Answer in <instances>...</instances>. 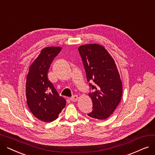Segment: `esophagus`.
I'll return each mask as SVG.
<instances>
[{"label": "esophagus", "mask_w": 155, "mask_h": 155, "mask_svg": "<svg viewBox=\"0 0 155 155\" xmlns=\"http://www.w3.org/2000/svg\"><path fill=\"white\" fill-rule=\"evenodd\" d=\"M71 101L72 102H76L78 100V96L77 95H73L70 99Z\"/></svg>", "instance_id": "1"}]
</instances>
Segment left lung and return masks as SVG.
Returning <instances> with one entry per match:
<instances>
[{
  "label": "left lung",
  "instance_id": "8db88e82",
  "mask_svg": "<svg viewBox=\"0 0 155 155\" xmlns=\"http://www.w3.org/2000/svg\"><path fill=\"white\" fill-rule=\"evenodd\" d=\"M87 79L92 92L88 94L92 101V111L88 116L105 119L114 111L120 102L123 87L114 60L105 48L97 44L80 46Z\"/></svg>",
  "mask_w": 155,
  "mask_h": 155
}]
</instances>
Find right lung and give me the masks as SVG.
<instances>
[{
  "mask_svg": "<svg viewBox=\"0 0 155 155\" xmlns=\"http://www.w3.org/2000/svg\"><path fill=\"white\" fill-rule=\"evenodd\" d=\"M61 50V47L43 48L30 66L27 75L26 95L28 107L36 118L46 123L58 118L66 105V101L59 95L47 75L53 59Z\"/></svg>",
  "mask_w": 155,
  "mask_h": 155,
  "instance_id": "1",
  "label": "right lung"
}]
</instances>
